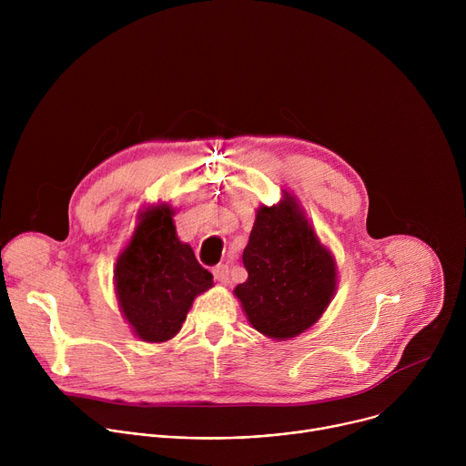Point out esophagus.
Here are the masks:
<instances>
[{"instance_id":"obj_1","label":"esophagus","mask_w":466,"mask_h":466,"mask_svg":"<svg viewBox=\"0 0 466 466\" xmlns=\"http://www.w3.org/2000/svg\"><path fill=\"white\" fill-rule=\"evenodd\" d=\"M214 279L216 282H219L221 286H227L228 284V277H230V271H228V265H216L214 268Z\"/></svg>"}]
</instances>
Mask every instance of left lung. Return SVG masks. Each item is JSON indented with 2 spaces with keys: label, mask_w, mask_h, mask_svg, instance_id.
Instances as JSON below:
<instances>
[{
  "label": "left lung",
  "mask_w": 466,
  "mask_h": 466,
  "mask_svg": "<svg viewBox=\"0 0 466 466\" xmlns=\"http://www.w3.org/2000/svg\"><path fill=\"white\" fill-rule=\"evenodd\" d=\"M258 207L243 265L248 279L234 289L261 336L288 341L309 329L338 289V263L319 239L295 195Z\"/></svg>",
  "instance_id": "1"
}]
</instances>
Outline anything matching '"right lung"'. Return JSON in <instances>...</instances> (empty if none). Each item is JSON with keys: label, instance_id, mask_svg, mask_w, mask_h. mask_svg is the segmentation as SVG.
Instances as JSON below:
<instances>
[{"label": "right lung", "instance_id": "obj_1", "mask_svg": "<svg viewBox=\"0 0 466 466\" xmlns=\"http://www.w3.org/2000/svg\"><path fill=\"white\" fill-rule=\"evenodd\" d=\"M169 203L138 212V225L114 265V293L132 334L146 343L173 339L197 295L214 286L193 248L182 243Z\"/></svg>", "mask_w": 466, "mask_h": 466}]
</instances>
